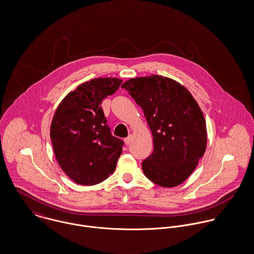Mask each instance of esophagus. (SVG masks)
<instances>
[{"label":"esophagus","mask_w":254,"mask_h":254,"mask_svg":"<svg viewBox=\"0 0 254 254\" xmlns=\"http://www.w3.org/2000/svg\"><path fill=\"white\" fill-rule=\"evenodd\" d=\"M131 140H132V136H131V135H128L127 137L125 138V143H126L127 145H128V144L131 143Z\"/></svg>","instance_id":"1"}]
</instances>
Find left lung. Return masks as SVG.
Returning <instances> with one entry per match:
<instances>
[{
  "label": "left lung",
  "mask_w": 254,
  "mask_h": 254,
  "mask_svg": "<svg viewBox=\"0 0 254 254\" xmlns=\"http://www.w3.org/2000/svg\"><path fill=\"white\" fill-rule=\"evenodd\" d=\"M140 106L153 134L154 151L142 162L148 179L162 187L184 182L206 147L203 114L190 91L169 78L152 75L122 85Z\"/></svg>",
  "instance_id": "obj_1"
}]
</instances>
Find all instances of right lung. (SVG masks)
Masks as SVG:
<instances>
[{"label": "right lung", "mask_w": 254, "mask_h": 254, "mask_svg": "<svg viewBox=\"0 0 254 254\" xmlns=\"http://www.w3.org/2000/svg\"><path fill=\"white\" fill-rule=\"evenodd\" d=\"M122 82L92 79L68 93L57 107L51 126L54 151L61 169L78 184H98L116 169L124 141L112 135L101 103Z\"/></svg>", "instance_id": "right-lung-1"}]
</instances>
